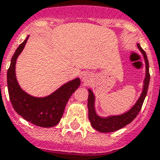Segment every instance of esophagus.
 I'll list each match as a JSON object with an SVG mask.
<instances>
[{
    "label": "esophagus",
    "instance_id": "obj_1",
    "mask_svg": "<svg viewBox=\"0 0 160 160\" xmlns=\"http://www.w3.org/2000/svg\"><path fill=\"white\" fill-rule=\"evenodd\" d=\"M90 77H91V76H90V75L89 73H84L82 75V80L85 83L89 82L90 80Z\"/></svg>",
    "mask_w": 160,
    "mask_h": 160
}]
</instances>
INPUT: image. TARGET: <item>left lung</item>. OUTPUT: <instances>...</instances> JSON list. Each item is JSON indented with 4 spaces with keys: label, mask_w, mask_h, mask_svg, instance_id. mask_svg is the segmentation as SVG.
Listing matches in <instances>:
<instances>
[{
    "label": "left lung",
    "mask_w": 160,
    "mask_h": 160,
    "mask_svg": "<svg viewBox=\"0 0 160 160\" xmlns=\"http://www.w3.org/2000/svg\"><path fill=\"white\" fill-rule=\"evenodd\" d=\"M137 46L141 53L144 55V61H145V78L144 80V86H143V90H142L141 95L137 100V102L134 104V105L129 109V111L125 112L124 114H119V115H111V116L103 118V117L99 116L95 109V95L92 90L89 89V97H88V109H89V119H90V124L92 127L97 131H100L101 133H109V132L116 131L118 129H120L126 126L127 124L131 123L135 117L138 115V114L142 108L144 100L145 99V96L147 95L148 88H149V61L147 58L146 53L143 49L140 47L139 44H137Z\"/></svg>",
    "instance_id": "left-lung-1"
}]
</instances>
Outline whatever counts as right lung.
Instances as JSON below:
<instances>
[{"label":"right lung","instance_id":"obj_1","mask_svg":"<svg viewBox=\"0 0 160 160\" xmlns=\"http://www.w3.org/2000/svg\"><path fill=\"white\" fill-rule=\"evenodd\" d=\"M28 38L27 36L18 46L11 58V65L7 70L9 97L14 109L23 119L37 126L53 127L60 122L68 100L80 86V80L76 78L70 80L46 97H34L25 92L16 80V63Z\"/></svg>","mask_w":160,"mask_h":160}]
</instances>
